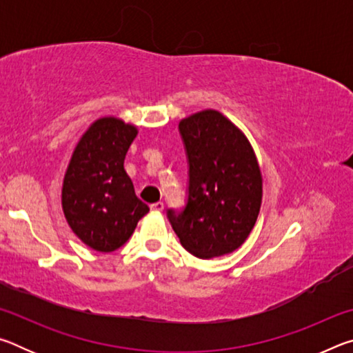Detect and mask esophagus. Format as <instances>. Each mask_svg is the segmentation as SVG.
<instances>
[{
	"label": "esophagus",
	"instance_id": "1",
	"mask_svg": "<svg viewBox=\"0 0 353 353\" xmlns=\"http://www.w3.org/2000/svg\"><path fill=\"white\" fill-rule=\"evenodd\" d=\"M165 208L163 202H154V204H151V210L152 212H162Z\"/></svg>",
	"mask_w": 353,
	"mask_h": 353
}]
</instances>
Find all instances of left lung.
Returning <instances> with one entry per match:
<instances>
[{"instance_id":"left-lung-1","label":"left lung","mask_w":353,"mask_h":353,"mask_svg":"<svg viewBox=\"0 0 353 353\" xmlns=\"http://www.w3.org/2000/svg\"><path fill=\"white\" fill-rule=\"evenodd\" d=\"M188 157V199L168 219L182 246L198 259L234 252L259 218L263 179L248 137L213 109L179 123Z\"/></svg>"}]
</instances>
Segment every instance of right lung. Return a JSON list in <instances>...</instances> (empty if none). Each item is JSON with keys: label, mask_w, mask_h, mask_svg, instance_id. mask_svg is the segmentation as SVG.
Here are the masks:
<instances>
[{"label": "right lung", "mask_w": 353, "mask_h": 353, "mask_svg": "<svg viewBox=\"0 0 353 353\" xmlns=\"http://www.w3.org/2000/svg\"><path fill=\"white\" fill-rule=\"evenodd\" d=\"M137 134L134 124L119 118L97 119L77 141L65 171V219L76 236L98 252L121 248L149 212L124 170Z\"/></svg>", "instance_id": "obj_1"}]
</instances>
